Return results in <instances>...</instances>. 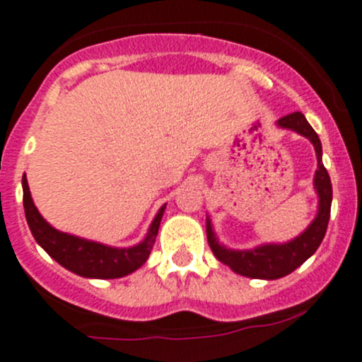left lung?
Listing matches in <instances>:
<instances>
[{"instance_id": "1", "label": "left lung", "mask_w": 362, "mask_h": 362, "mask_svg": "<svg viewBox=\"0 0 362 362\" xmlns=\"http://www.w3.org/2000/svg\"><path fill=\"white\" fill-rule=\"evenodd\" d=\"M276 124L284 129L296 131L313 144L317 154V171L313 185H315V191L319 194V211H317V217L313 218L312 224L298 238L287 243H280V245L279 243H266V245L255 247L252 250L226 249L215 238L210 218H206V238L215 257L228 264L235 273L250 276V279H282V276L293 273L296 268H299L310 255L315 254V250L322 243L331 215L333 187H331L329 173L322 164V145H320L319 136L301 112H294L291 115L282 117Z\"/></svg>"}]
</instances>
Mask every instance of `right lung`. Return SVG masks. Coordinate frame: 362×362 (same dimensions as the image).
I'll use <instances>...</instances> for the list:
<instances>
[{
  "mask_svg": "<svg viewBox=\"0 0 362 362\" xmlns=\"http://www.w3.org/2000/svg\"><path fill=\"white\" fill-rule=\"evenodd\" d=\"M23 191L25 221H28L36 243L50 257L56 259L63 268L80 276H86V279H120V276L129 275L134 269L140 268L151 255L152 245H154L159 231L160 218H163L164 208H166V204L160 206L144 242L129 247V249H115V247L78 238V236L61 233L52 228L36 210L25 175L23 178Z\"/></svg>",
  "mask_w": 362,
  "mask_h": 362,
  "instance_id": "obj_1",
  "label": "right lung"
}]
</instances>
